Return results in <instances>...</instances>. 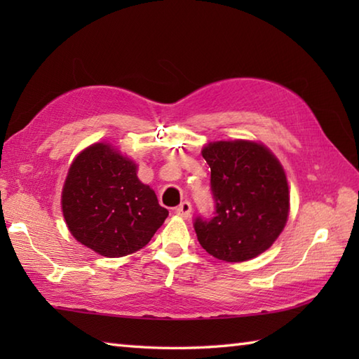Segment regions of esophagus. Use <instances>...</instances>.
Instances as JSON below:
<instances>
[{
  "instance_id": "obj_1",
  "label": "esophagus",
  "mask_w": 359,
  "mask_h": 359,
  "mask_svg": "<svg viewBox=\"0 0 359 359\" xmlns=\"http://www.w3.org/2000/svg\"><path fill=\"white\" fill-rule=\"evenodd\" d=\"M175 215L184 217V219H188L189 215H191V203H189L188 201H184L182 202L177 208H175Z\"/></svg>"
}]
</instances>
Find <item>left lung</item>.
<instances>
[{
	"label": "left lung",
	"mask_w": 359,
	"mask_h": 359,
	"mask_svg": "<svg viewBox=\"0 0 359 359\" xmlns=\"http://www.w3.org/2000/svg\"><path fill=\"white\" fill-rule=\"evenodd\" d=\"M211 168L215 217L194 219L199 243L211 256L243 262L269 250L290 210L284 168L264 144L211 142L202 149Z\"/></svg>",
	"instance_id": "left-lung-1"
}]
</instances>
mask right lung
I'll list each match as a JSON object with an SVG mask.
<instances>
[{"label": "right lung", "instance_id": "obj_1", "mask_svg": "<svg viewBox=\"0 0 359 359\" xmlns=\"http://www.w3.org/2000/svg\"><path fill=\"white\" fill-rule=\"evenodd\" d=\"M62 208L74 238L106 257L139 251L168 217L156 193L137 177V165L106 143L75 157Z\"/></svg>", "mask_w": 359, "mask_h": 359}]
</instances>
